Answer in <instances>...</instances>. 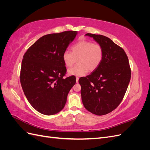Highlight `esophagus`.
I'll use <instances>...</instances> for the list:
<instances>
[{
    "label": "esophagus",
    "instance_id": "obj_1",
    "mask_svg": "<svg viewBox=\"0 0 150 150\" xmlns=\"http://www.w3.org/2000/svg\"><path fill=\"white\" fill-rule=\"evenodd\" d=\"M76 83H78V81H79L78 77H76Z\"/></svg>",
    "mask_w": 150,
    "mask_h": 150
}]
</instances>
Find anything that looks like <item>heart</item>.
<instances>
[{"label": "heart", "instance_id": "b5f03b06", "mask_svg": "<svg viewBox=\"0 0 150 150\" xmlns=\"http://www.w3.org/2000/svg\"><path fill=\"white\" fill-rule=\"evenodd\" d=\"M71 52L65 51L62 54V60L67 67H71L78 61V64L67 71L70 76H83L88 71L96 70L101 64L104 56V50L99 44L88 40H80L72 45Z\"/></svg>", "mask_w": 150, "mask_h": 150}]
</instances>
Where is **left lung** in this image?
Returning a JSON list of instances; mask_svg holds the SVG:
<instances>
[{"label":"left lung","instance_id":"1","mask_svg":"<svg viewBox=\"0 0 150 150\" xmlns=\"http://www.w3.org/2000/svg\"><path fill=\"white\" fill-rule=\"evenodd\" d=\"M104 50L101 64L91 74L79 79L84 108L98 116L106 115L118 106L131 79L128 56L110 38L88 33Z\"/></svg>","mask_w":150,"mask_h":150}]
</instances>
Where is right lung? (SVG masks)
Instances as JSON below:
<instances>
[{
	"instance_id": "obj_1",
	"label": "right lung",
	"mask_w": 150,
	"mask_h": 150,
	"mask_svg": "<svg viewBox=\"0 0 150 150\" xmlns=\"http://www.w3.org/2000/svg\"><path fill=\"white\" fill-rule=\"evenodd\" d=\"M77 34L71 30L45 35L24 54L20 75L22 88L31 106L41 114L61 111L76 83L74 76L63 78L66 67L62 54Z\"/></svg>"
}]
</instances>
